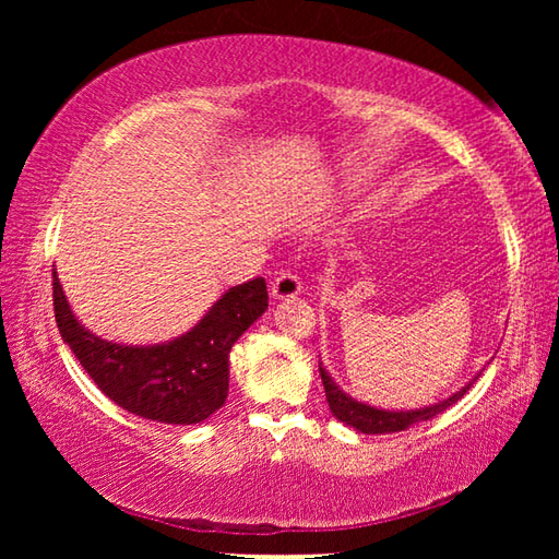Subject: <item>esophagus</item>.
<instances>
[{"mask_svg": "<svg viewBox=\"0 0 559 559\" xmlns=\"http://www.w3.org/2000/svg\"><path fill=\"white\" fill-rule=\"evenodd\" d=\"M298 293H300V278H298V273H293V271L278 273L276 281L271 283V296L278 298V300L296 298Z\"/></svg>", "mask_w": 559, "mask_h": 559, "instance_id": "1", "label": "esophagus"}]
</instances>
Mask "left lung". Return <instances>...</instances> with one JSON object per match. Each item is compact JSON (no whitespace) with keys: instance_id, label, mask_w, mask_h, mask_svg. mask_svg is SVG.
I'll return each mask as SVG.
<instances>
[{"instance_id":"1","label":"left lung","mask_w":559,"mask_h":559,"mask_svg":"<svg viewBox=\"0 0 559 559\" xmlns=\"http://www.w3.org/2000/svg\"><path fill=\"white\" fill-rule=\"evenodd\" d=\"M318 367H320V380H323V386H325V396H328L330 412H333L335 419H340L343 424H347V427H353V429L362 431V433H394V431L409 429L412 424L429 421L437 414H441L443 409H449L451 404H456L461 396L466 394L468 386L476 382V377H473V382H468L456 394H451L449 400H443L439 404H431V406H424V409L390 412V409H377V406H370V404H362V402L353 400V396L340 390L333 377L325 372L323 362H320Z\"/></svg>"}]
</instances>
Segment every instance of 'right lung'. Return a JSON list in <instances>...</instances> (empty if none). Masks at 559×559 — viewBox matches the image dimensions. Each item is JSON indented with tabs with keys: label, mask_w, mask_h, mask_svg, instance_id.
<instances>
[{
	"label": "right lung",
	"mask_w": 559,
	"mask_h": 559,
	"mask_svg": "<svg viewBox=\"0 0 559 559\" xmlns=\"http://www.w3.org/2000/svg\"><path fill=\"white\" fill-rule=\"evenodd\" d=\"M266 308V281L253 278L226 290L189 333L163 345H120L75 320L53 271V313L63 343L103 394L159 424H200L222 409L231 347Z\"/></svg>",
	"instance_id": "add662e5"
}]
</instances>
